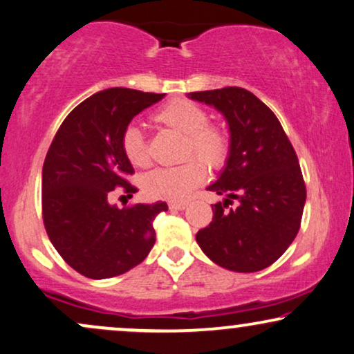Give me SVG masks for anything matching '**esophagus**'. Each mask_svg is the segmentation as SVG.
Segmentation results:
<instances>
[{"instance_id":"1","label":"esophagus","mask_w":354,"mask_h":354,"mask_svg":"<svg viewBox=\"0 0 354 354\" xmlns=\"http://www.w3.org/2000/svg\"><path fill=\"white\" fill-rule=\"evenodd\" d=\"M187 205H188V203H187L185 200H172V201H169V208H171V209H177V211L185 209Z\"/></svg>"}]
</instances>
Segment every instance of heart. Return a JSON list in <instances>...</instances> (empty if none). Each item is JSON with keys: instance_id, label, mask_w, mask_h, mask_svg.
<instances>
[{"instance_id": "heart-1", "label": "heart", "mask_w": 354, "mask_h": 354, "mask_svg": "<svg viewBox=\"0 0 354 354\" xmlns=\"http://www.w3.org/2000/svg\"><path fill=\"white\" fill-rule=\"evenodd\" d=\"M154 118L172 128L187 141L183 156H196L174 167H156L143 177L145 192L156 198L180 200L198 187L206 177V167L218 171L226 166L231 154V138L223 127L209 123L208 112L194 100L172 99L156 112ZM120 146L128 162L135 167H145L149 162L148 141L136 123H128L123 128ZM202 160L200 161L199 159Z\"/></svg>"}]
</instances>
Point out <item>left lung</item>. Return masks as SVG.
<instances>
[{
    "label": "left lung",
    "mask_w": 354,
    "mask_h": 354,
    "mask_svg": "<svg viewBox=\"0 0 354 354\" xmlns=\"http://www.w3.org/2000/svg\"><path fill=\"white\" fill-rule=\"evenodd\" d=\"M226 117L231 154L208 190L227 198L196 242L219 267L252 273L270 267L297 236L306 203L299 160L277 115L244 87L192 93ZM236 209H229L233 200Z\"/></svg>",
    "instance_id": "left-lung-1"
}]
</instances>
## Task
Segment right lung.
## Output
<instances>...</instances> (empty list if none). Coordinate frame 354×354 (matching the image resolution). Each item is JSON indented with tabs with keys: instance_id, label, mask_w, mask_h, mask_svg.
<instances>
[{
	"instance_id": "1",
	"label": "right lung",
	"mask_w": 354,
	"mask_h": 354,
	"mask_svg": "<svg viewBox=\"0 0 354 354\" xmlns=\"http://www.w3.org/2000/svg\"><path fill=\"white\" fill-rule=\"evenodd\" d=\"M164 94L112 87L87 97L58 128L42 171V216L50 242L73 270L93 279L127 273L156 242L153 223L166 201L109 203L112 192L133 196L131 164L120 146L133 117Z\"/></svg>"
}]
</instances>
